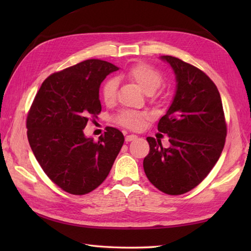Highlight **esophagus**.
Segmentation results:
<instances>
[{
	"label": "esophagus",
	"mask_w": 251,
	"mask_h": 251,
	"mask_svg": "<svg viewBox=\"0 0 251 251\" xmlns=\"http://www.w3.org/2000/svg\"><path fill=\"white\" fill-rule=\"evenodd\" d=\"M137 138H138V136H136V135H127L125 137V141L129 142V141H132V140H136Z\"/></svg>",
	"instance_id": "esophagus-1"
}]
</instances>
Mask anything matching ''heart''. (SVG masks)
Returning <instances> with one entry per match:
<instances>
[{
	"label": "heart",
	"mask_w": 251,
	"mask_h": 251,
	"mask_svg": "<svg viewBox=\"0 0 251 251\" xmlns=\"http://www.w3.org/2000/svg\"><path fill=\"white\" fill-rule=\"evenodd\" d=\"M127 78H129L131 82H134L143 93H154L161 86L163 83V76L156 69L146 65V63H137L132 66L128 71L126 72ZM117 92V82L114 78L106 79L102 85L101 95L102 99L106 104L113 103L116 99ZM147 119V114L140 113V112L125 110L122 111L117 115L116 122L119 124L128 127L130 129H140L143 123Z\"/></svg>",
	"instance_id": "1"
}]
</instances>
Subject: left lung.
Instances as JSON below:
<instances>
[{"label":"left lung","instance_id":"1","mask_svg":"<svg viewBox=\"0 0 251 251\" xmlns=\"http://www.w3.org/2000/svg\"><path fill=\"white\" fill-rule=\"evenodd\" d=\"M176 75L173 102L158 122L170 146L148 137L143 169L150 182L169 195L194 189L219 159L226 137L222 101L215 83L200 69L173 56H161Z\"/></svg>","mask_w":251,"mask_h":251}]
</instances>
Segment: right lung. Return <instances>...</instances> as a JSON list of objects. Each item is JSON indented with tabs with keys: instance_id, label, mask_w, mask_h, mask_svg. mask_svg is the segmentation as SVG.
<instances>
[{
	"instance_id": "obj_1",
	"label": "right lung",
	"mask_w": 251,
	"mask_h": 251,
	"mask_svg": "<svg viewBox=\"0 0 251 251\" xmlns=\"http://www.w3.org/2000/svg\"><path fill=\"white\" fill-rule=\"evenodd\" d=\"M117 70L99 59L79 62L47 77L31 105L26 117L31 150L49 178L70 194L98 188L124 143L113 127H106L97 142L83 131L101 111V83Z\"/></svg>"
}]
</instances>
